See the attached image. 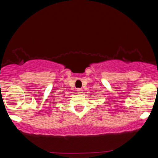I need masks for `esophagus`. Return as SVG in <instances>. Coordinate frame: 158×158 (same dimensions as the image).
Here are the masks:
<instances>
[{
  "instance_id": "34e87169",
  "label": "esophagus",
  "mask_w": 158,
  "mask_h": 158,
  "mask_svg": "<svg viewBox=\"0 0 158 158\" xmlns=\"http://www.w3.org/2000/svg\"><path fill=\"white\" fill-rule=\"evenodd\" d=\"M77 94H81L82 93V89H77Z\"/></svg>"
}]
</instances>
